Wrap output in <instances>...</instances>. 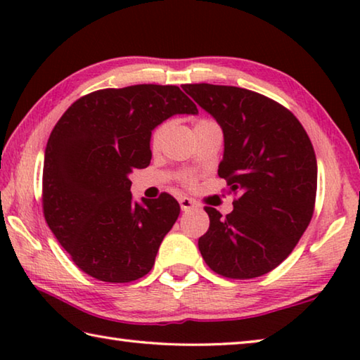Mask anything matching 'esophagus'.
Wrapping results in <instances>:
<instances>
[{"mask_svg": "<svg viewBox=\"0 0 360 360\" xmlns=\"http://www.w3.org/2000/svg\"><path fill=\"white\" fill-rule=\"evenodd\" d=\"M179 205H181V210L182 211H191L193 208H197V203H195L193 200L188 198V197H181L179 198Z\"/></svg>", "mask_w": 360, "mask_h": 360, "instance_id": "34e87169", "label": "esophagus"}]
</instances>
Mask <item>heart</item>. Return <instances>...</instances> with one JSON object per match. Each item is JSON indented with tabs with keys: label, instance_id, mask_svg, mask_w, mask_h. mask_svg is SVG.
I'll return each mask as SVG.
<instances>
[{
	"label": "heart",
	"instance_id": "1",
	"mask_svg": "<svg viewBox=\"0 0 360 360\" xmlns=\"http://www.w3.org/2000/svg\"><path fill=\"white\" fill-rule=\"evenodd\" d=\"M208 122H212V120H210V119H197L195 120V124H193V129H197V127H202V125H205V124H208ZM167 130H168V122H162V124H158L154 130H152V133H150V138H149V144H150V148L154 149V150H157L158 148H160V144H162V141H163V136H165V133H167ZM184 184H187V186H193L195 184V178L193 176H187V178L184 179Z\"/></svg>",
	"mask_w": 360,
	"mask_h": 360
}]
</instances>
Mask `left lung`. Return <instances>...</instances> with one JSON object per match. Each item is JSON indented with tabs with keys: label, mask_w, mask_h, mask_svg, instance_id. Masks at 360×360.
I'll use <instances>...</instances> for the list:
<instances>
[{
	"label": "left lung",
	"mask_w": 360,
	"mask_h": 360,
	"mask_svg": "<svg viewBox=\"0 0 360 360\" xmlns=\"http://www.w3.org/2000/svg\"><path fill=\"white\" fill-rule=\"evenodd\" d=\"M192 98L224 131L217 174L236 195L222 217L206 206L210 229L198 249L212 271L252 279L275 270L311 221L318 163L303 125L265 95L231 85L186 84Z\"/></svg>",
	"instance_id": "obj_1"
}]
</instances>
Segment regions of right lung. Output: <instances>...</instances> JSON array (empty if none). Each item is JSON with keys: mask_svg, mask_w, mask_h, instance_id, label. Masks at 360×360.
Instances as JSON below:
<instances>
[{"mask_svg": "<svg viewBox=\"0 0 360 360\" xmlns=\"http://www.w3.org/2000/svg\"><path fill=\"white\" fill-rule=\"evenodd\" d=\"M176 85L138 84L84 95L49 136L42 172L46 222L71 260L105 283L152 270L179 216L169 193L131 202L129 174L150 163L152 130L174 114H197Z\"/></svg>", "mask_w": 360, "mask_h": 360, "instance_id": "add662e5", "label": "right lung"}]
</instances>
